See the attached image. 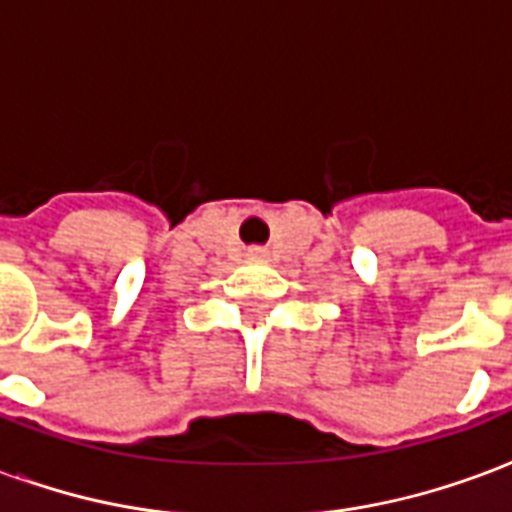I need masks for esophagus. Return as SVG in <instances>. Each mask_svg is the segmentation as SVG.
Instances as JSON below:
<instances>
[{
	"label": "esophagus",
	"mask_w": 512,
	"mask_h": 512,
	"mask_svg": "<svg viewBox=\"0 0 512 512\" xmlns=\"http://www.w3.org/2000/svg\"><path fill=\"white\" fill-rule=\"evenodd\" d=\"M252 257H263V249H255V252H252Z\"/></svg>",
	"instance_id": "esophagus-1"
}]
</instances>
